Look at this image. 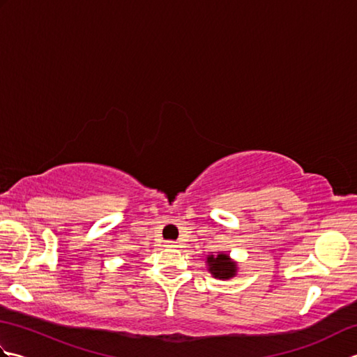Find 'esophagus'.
<instances>
[{
  "instance_id": "obj_1",
  "label": "esophagus",
  "mask_w": 357,
  "mask_h": 357,
  "mask_svg": "<svg viewBox=\"0 0 357 357\" xmlns=\"http://www.w3.org/2000/svg\"><path fill=\"white\" fill-rule=\"evenodd\" d=\"M165 247H169V248H176V247H178V242H174V241H167V242H165Z\"/></svg>"
}]
</instances>
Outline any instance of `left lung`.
<instances>
[{
    "label": "left lung",
    "mask_w": 357,
    "mask_h": 357,
    "mask_svg": "<svg viewBox=\"0 0 357 357\" xmlns=\"http://www.w3.org/2000/svg\"><path fill=\"white\" fill-rule=\"evenodd\" d=\"M207 264H208V271L218 279H230L233 276H236V262H233L230 259L229 255L225 253H218L216 256L210 255L207 257Z\"/></svg>",
    "instance_id": "1"
}]
</instances>
